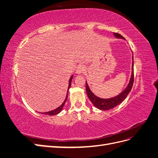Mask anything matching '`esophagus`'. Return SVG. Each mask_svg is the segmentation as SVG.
<instances>
[{"label":"esophagus","mask_w":158,"mask_h":158,"mask_svg":"<svg viewBox=\"0 0 158 158\" xmlns=\"http://www.w3.org/2000/svg\"><path fill=\"white\" fill-rule=\"evenodd\" d=\"M84 70H85V66L82 64H80L78 66L77 69H76V73L77 74H81L84 73Z\"/></svg>","instance_id":"obj_1"}]
</instances>
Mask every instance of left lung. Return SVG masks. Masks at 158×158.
Listing matches in <instances>:
<instances>
[{"instance_id":"obj_1","label":"left lung","mask_w":158,"mask_h":158,"mask_svg":"<svg viewBox=\"0 0 158 158\" xmlns=\"http://www.w3.org/2000/svg\"><path fill=\"white\" fill-rule=\"evenodd\" d=\"M113 34H114V36L116 38H121V39L125 40L121 35L118 34L117 33H113ZM133 82H134V60H133V56H132V73H131L130 81H129V82L126 88L124 89L121 93H120L118 95H116V96L111 98H108V99L100 98L96 96V95H95L92 91L90 90L87 82H85L86 93H87L88 98L89 99L90 101L92 102V103L94 104V106L95 107L99 109L103 110V111H106V110H109L115 107L116 106H118V105L121 104L124 100L125 99L128 94L131 92L132 85H133Z\"/></svg>"}]
</instances>
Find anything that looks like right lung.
Masks as SVG:
<instances>
[{"label": "right lung", "instance_id": "1", "mask_svg": "<svg viewBox=\"0 0 158 158\" xmlns=\"http://www.w3.org/2000/svg\"><path fill=\"white\" fill-rule=\"evenodd\" d=\"M73 75H72V76L70 77V78L69 79V87H68V90H67V93H66V98L64 99V101L63 102V103H62L60 106L57 107L56 109H54V110H52V111H48V112H45V113H41V114H47V115H55V114H59L62 110H63V108L64 106V104L66 103V101L67 100V98H68V94H69V88H70V85H71V82H72V80H73Z\"/></svg>", "mask_w": 158, "mask_h": 158}]
</instances>
